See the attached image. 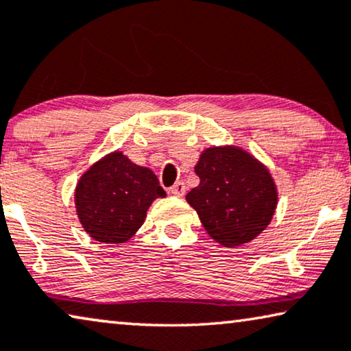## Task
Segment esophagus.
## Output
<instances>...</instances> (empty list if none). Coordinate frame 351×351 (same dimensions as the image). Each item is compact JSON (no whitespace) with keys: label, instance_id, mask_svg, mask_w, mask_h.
I'll return each mask as SVG.
<instances>
[{"label":"esophagus","instance_id":"1","mask_svg":"<svg viewBox=\"0 0 351 351\" xmlns=\"http://www.w3.org/2000/svg\"><path fill=\"white\" fill-rule=\"evenodd\" d=\"M169 193L171 195H174V196H184L185 195V184L184 182H176L174 185H172L171 188H169Z\"/></svg>","mask_w":351,"mask_h":351}]
</instances>
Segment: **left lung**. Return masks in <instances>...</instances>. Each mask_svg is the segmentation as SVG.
I'll return each mask as SVG.
<instances>
[{
    "mask_svg": "<svg viewBox=\"0 0 351 351\" xmlns=\"http://www.w3.org/2000/svg\"><path fill=\"white\" fill-rule=\"evenodd\" d=\"M199 185L185 199L213 241L223 247L252 242L269 226L278 191L266 165L237 145H212L195 166Z\"/></svg>",
    "mask_w": 351,
    "mask_h": 351,
    "instance_id": "left-lung-1",
    "label": "left lung"
}]
</instances>
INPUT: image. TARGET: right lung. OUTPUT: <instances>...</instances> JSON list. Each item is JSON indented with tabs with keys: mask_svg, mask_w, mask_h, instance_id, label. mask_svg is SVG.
Segmentation results:
<instances>
[{
	"mask_svg": "<svg viewBox=\"0 0 351 351\" xmlns=\"http://www.w3.org/2000/svg\"><path fill=\"white\" fill-rule=\"evenodd\" d=\"M165 196L154 171L115 150L80 176L74 204L90 237L101 243H125L142 226L152 202Z\"/></svg>",
	"mask_w": 351,
	"mask_h": 351,
	"instance_id": "add662e5",
	"label": "right lung"
}]
</instances>
